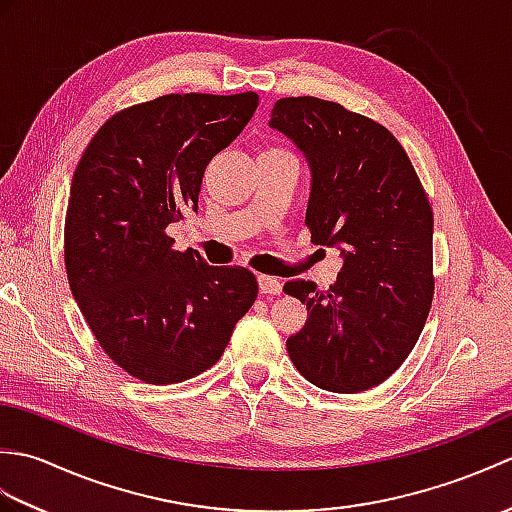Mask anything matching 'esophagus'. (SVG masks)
I'll return each instance as SVG.
<instances>
[{
  "mask_svg": "<svg viewBox=\"0 0 512 512\" xmlns=\"http://www.w3.org/2000/svg\"><path fill=\"white\" fill-rule=\"evenodd\" d=\"M257 284H259V290L264 292V295H281V281L277 277H270V275H259L257 277Z\"/></svg>",
  "mask_w": 512,
  "mask_h": 512,
  "instance_id": "obj_1",
  "label": "esophagus"
}]
</instances>
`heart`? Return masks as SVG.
I'll return each instance as SVG.
<instances>
[{"label":"heart","mask_w":512,"mask_h":512,"mask_svg":"<svg viewBox=\"0 0 512 512\" xmlns=\"http://www.w3.org/2000/svg\"><path fill=\"white\" fill-rule=\"evenodd\" d=\"M268 151H277V149H268Z\"/></svg>","instance_id":"b5f03b06"}]
</instances>
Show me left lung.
<instances>
[{"instance_id": "obj_1", "label": "left lung", "mask_w": 512, "mask_h": 512, "mask_svg": "<svg viewBox=\"0 0 512 512\" xmlns=\"http://www.w3.org/2000/svg\"><path fill=\"white\" fill-rule=\"evenodd\" d=\"M310 169L306 226L339 246L336 284L288 281L308 321L286 341L299 374L321 389L358 394L389 378L416 345L433 299V211L405 149L376 121L343 105L290 96L268 123Z\"/></svg>"}]
</instances>
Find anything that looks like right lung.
<instances>
[{
  "instance_id": "1",
  "label": "right lung",
  "mask_w": 512,
  "mask_h": 512,
  "mask_svg": "<svg viewBox=\"0 0 512 512\" xmlns=\"http://www.w3.org/2000/svg\"><path fill=\"white\" fill-rule=\"evenodd\" d=\"M257 103L255 92H193L127 107L74 171L63 231L72 297L105 354L145 383H182L215 365L255 303L248 268L180 253L167 226L198 211L206 165Z\"/></svg>"
}]
</instances>
